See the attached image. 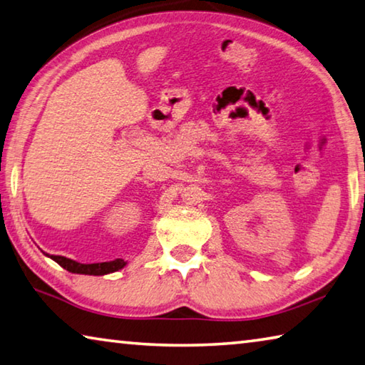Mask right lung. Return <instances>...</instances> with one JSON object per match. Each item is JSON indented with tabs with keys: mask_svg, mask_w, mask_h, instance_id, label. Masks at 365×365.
Returning a JSON list of instances; mask_svg holds the SVG:
<instances>
[{
	"mask_svg": "<svg viewBox=\"0 0 365 365\" xmlns=\"http://www.w3.org/2000/svg\"><path fill=\"white\" fill-rule=\"evenodd\" d=\"M51 259H54L57 264H61L63 269L73 274H88V276H104V274H110L125 267L126 263L123 259H113L107 261V263H93V264H81L76 263L73 259H68L66 257H56V255H51Z\"/></svg>",
	"mask_w": 365,
	"mask_h": 365,
	"instance_id": "right-lung-1",
	"label": "right lung"
}]
</instances>
